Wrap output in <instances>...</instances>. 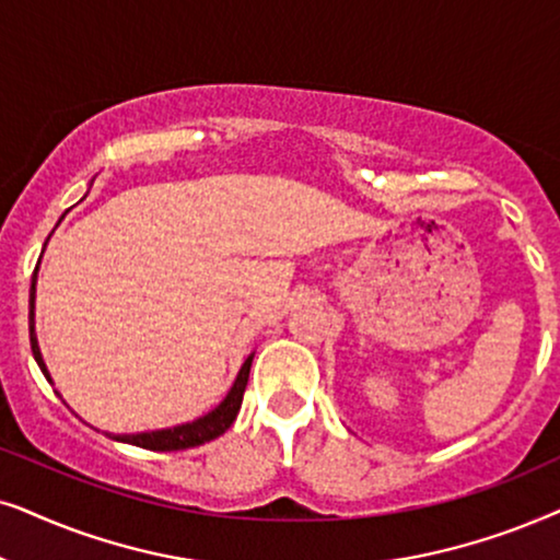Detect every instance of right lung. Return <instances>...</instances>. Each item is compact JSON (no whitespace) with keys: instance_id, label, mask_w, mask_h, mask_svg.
I'll list each match as a JSON object with an SVG mask.
<instances>
[{"instance_id":"add662e5","label":"right lung","mask_w":560,"mask_h":560,"mask_svg":"<svg viewBox=\"0 0 560 560\" xmlns=\"http://www.w3.org/2000/svg\"><path fill=\"white\" fill-rule=\"evenodd\" d=\"M35 287H37V268L33 273V284H30V346H33V355H35L37 366H40V371H43V376L54 384V378H50V374H48L46 361H43L40 346H37V335H35ZM250 363H253V353L245 358L241 371H237V376H235L233 386H230L228 397L222 399L220 405L212 409V412L197 417V420H191V422L176 424V428H166V430L122 432V435H112V432H107V435L112 438V441L138 445V448H145V451H186V448H197V445L214 441V438H220L222 432H225L230 424L235 422L237 412H241L243 392H245V384H248V374H250ZM58 397H61V394H58Z\"/></svg>"}]
</instances>
